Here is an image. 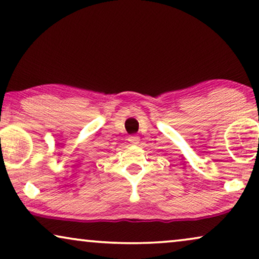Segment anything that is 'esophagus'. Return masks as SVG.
I'll list each match as a JSON object with an SVG mask.
<instances>
[{"label":"esophagus","instance_id":"34e87169","mask_svg":"<svg viewBox=\"0 0 259 259\" xmlns=\"http://www.w3.org/2000/svg\"><path fill=\"white\" fill-rule=\"evenodd\" d=\"M128 141L131 145H138L140 141V138L138 136H131V137H128Z\"/></svg>","mask_w":259,"mask_h":259}]
</instances>
